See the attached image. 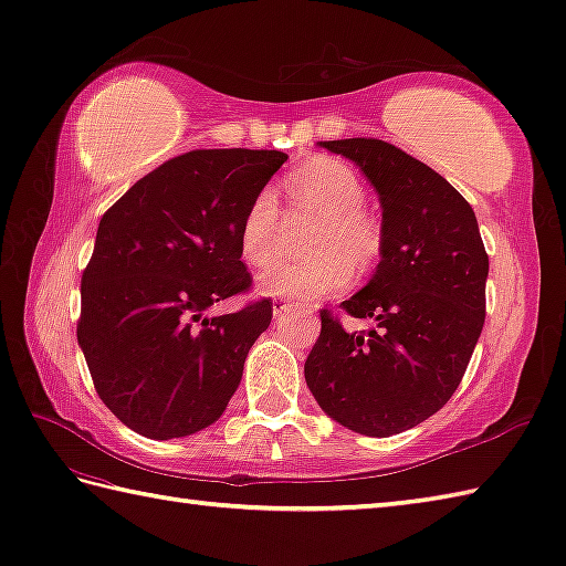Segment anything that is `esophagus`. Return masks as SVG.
<instances>
[{
    "instance_id": "34e87169",
    "label": "esophagus",
    "mask_w": 566,
    "mask_h": 566,
    "mask_svg": "<svg viewBox=\"0 0 566 566\" xmlns=\"http://www.w3.org/2000/svg\"><path fill=\"white\" fill-rule=\"evenodd\" d=\"M287 307H291V300H287V297H273V315L275 317L283 315Z\"/></svg>"
}]
</instances>
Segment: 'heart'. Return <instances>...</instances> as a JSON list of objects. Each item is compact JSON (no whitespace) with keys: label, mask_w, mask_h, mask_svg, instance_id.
<instances>
[{"label":"heart","mask_w":566,"mask_h":566,"mask_svg":"<svg viewBox=\"0 0 566 566\" xmlns=\"http://www.w3.org/2000/svg\"><path fill=\"white\" fill-rule=\"evenodd\" d=\"M287 195L297 212L319 217L307 237L313 256L285 261L261 275L269 295L322 297L342 291L352 269L366 271L380 253V229L364 210L366 190L359 176L342 160L313 158L287 176ZM285 247V217L271 190L259 192L247 207L239 227V249L253 266L266 269Z\"/></svg>","instance_id":"1"}]
</instances>
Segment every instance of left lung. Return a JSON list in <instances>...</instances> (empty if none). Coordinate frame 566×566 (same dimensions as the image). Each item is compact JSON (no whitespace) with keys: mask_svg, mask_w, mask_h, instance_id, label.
I'll return each mask as SVG.
<instances>
[{"mask_svg":"<svg viewBox=\"0 0 566 566\" xmlns=\"http://www.w3.org/2000/svg\"><path fill=\"white\" fill-rule=\"evenodd\" d=\"M349 158L380 200V261L347 332L322 310L305 361L310 394L332 420L366 437L406 432L452 398L486 317L489 256L471 205L418 158L378 138L319 142Z\"/></svg>","mask_w":566,"mask_h":566,"instance_id":"8db88e82","label":"left lung"}]
</instances>
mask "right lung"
Masks as SVG:
<instances>
[{
  "label": "right lung",
  "instance_id": "1",
  "mask_svg": "<svg viewBox=\"0 0 566 566\" xmlns=\"http://www.w3.org/2000/svg\"><path fill=\"white\" fill-rule=\"evenodd\" d=\"M287 160L283 151L207 148L166 160L99 219L83 273L77 344L97 396L126 428L172 440L210 428L239 388L271 300L207 317L244 293L239 227Z\"/></svg>",
  "mask_w": 566,
  "mask_h": 566
}]
</instances>
